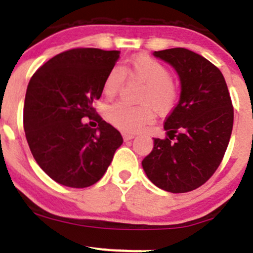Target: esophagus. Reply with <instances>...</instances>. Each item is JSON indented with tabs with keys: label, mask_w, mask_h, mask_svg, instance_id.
Masks as SVG:
<instances>
[{
	"label": "esophagus",
	"mask_w": 253,
	"mask_h": 253,
	"mask_svg": "<svg viewBox=\"0 0 253 253\" xmlns=\"http://www.w3.org/2000/svg\"><path fill=\"white\" fill-rule=\"evenodd\" d=\"M122 136H124L125 141H129V139H133L134 138V134L128 133V132H124V133H122Z\"/></svg>",
	"instance_id": "esophagus-1"
}]
</instances>
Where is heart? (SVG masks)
Segmentation results:
<instances>
[{
	"mask_svg": "<svg viewBox=\"0 0 253 253\" xmlns=\"http://www.w3.org/2000/svg\"><path fill=\"white\" fill-rule=\"evenodd\" d=\"M126 75L131 79L143 83L138 106L117 102L107 110V119L116 127L125 131L134 132L153 119L154 110L167 114L175 105L178 87L170 78L168 68L157 59L141 54L131 59L124 69L114 67L104 80V94L106 97L116 96L122 89Z\"/></svg>",
	"mask_w": 253,
	"mask_h": 253,
	"instance_id": "obj_1",
	"label": "heart"
}]
</instances>
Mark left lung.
Segmentation results:
<instances>
[{"label":"left lung","mask_w":253,"mask_h":253,"mask_svg":"<svg viewBox=\"0 0 253 253\" xmlns=\"http://www.w3.org/2000/svg\"><path fill=\"white\" fill-rule=\"evenodd\" d=\"M175 69L180 97L164 122L167 137L153 138L142 161L149 180L170 193L192 192L221 163L234 125V107L224 75L208 59L185 48L154 51Z\"/></svg>","instance_id":"obj_1"}]
</instances>
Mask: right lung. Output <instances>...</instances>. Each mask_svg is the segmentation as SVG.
Instances as JSON below:
<instances>
[{
  "instance_id": "add662e5",
  "label": "right lung",
  "mask_w": 253,
  "mask_h": 253,
  "mask_svg": "<svg viewBox=\"0 0 253 253\" xmlns=\"http://www.w3.org/2000/svg\"><path fill=\"white\" fill-rule=\"evenodd\" d=\"M119 50L77 48L49 59L29 80L23 125L34 159L61 185L86 188L99 181L122 144L121 133L95 115L104 80ZM84 117L99 126L91 129Z\"/></svg>"
}]
</instances>
